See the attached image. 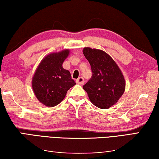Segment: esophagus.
<instances>
[{
  "label": "esophagus",
  "mask_w": 159,
  "mask_h": 159,
  "mask_svg": "<svg viewBox=\"0 0 159 159\" xmlns=\"http://www.w3.org/2000/svg\"><path fill=\"white\" fill-rule=\"evenodd\" d=\"M76 82L77 83V84H84V78L82 77H79V78H78V79L76 80Z\"/></svg>",
  "instance_id": "obj_1"
}]
</instances>
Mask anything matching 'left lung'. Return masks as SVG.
I'll use <instances>...</instances> for the list:
<instances>
[{
	"instance_id": "left-lung-1",
	"label": "left lung",
	"mask_w": 159,
	"mask_h": 159,
	"mask_svg": "<svg viewBox=\"0 0 159 159\" xmlns=\"http://www.w3.org/2000/svg\"><path fill=\"white\" fill-rule=\"evenodd\" d=\"M83 53L92 72L83 89L93 105L102 109L110 108L125 92L123 75L113 58L104 51L87 47L83 49Z\"/></svg>"
}]
</instances>
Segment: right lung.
<instances>
[{
	"instance_id": "add662e5",
	"label": "right lung",
	"mask_w": 159,
	"mask_h": 159,
	"mask_svg": "<svg viewBox=\"0 0 159 159\" xmlns=\"http://www.w3.org/2000/svg\"><path fill=\"white\" fill-rule=\"evenodd\" d=\"M68 54L69 50H65L47 56L41 62L34 75V92L44 105L50 107L58 105L70 88L76 84L70 72L62 67Z\"/></svg>"
}]
</instances>
